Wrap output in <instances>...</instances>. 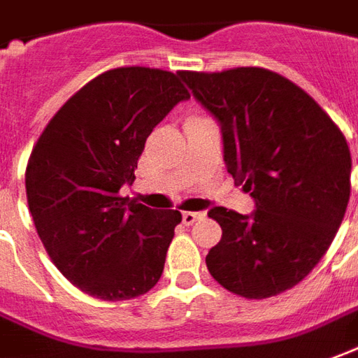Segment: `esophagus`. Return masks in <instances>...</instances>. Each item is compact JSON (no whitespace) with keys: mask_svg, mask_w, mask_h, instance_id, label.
I'll use <instances>...</instances> for the list:
<instances>
[{"mask_svg":"<svg viewBox=\"0 0 358 358\" xmlns=\"http://www.w3.org/2000/svg\"><path fill=\"white\" fill-rule=\"evenodd\" d=\"M203 218V212H183V224L187 226H193L194 222Z\"/></svg>","mask_w":358,"mask_h":358,"instance_id":"obj_1","label":"esophagus"}]
</instances>
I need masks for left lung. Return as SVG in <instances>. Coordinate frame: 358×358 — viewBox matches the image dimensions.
Returning a JSON list of instances; mask_svg holds the SVG:
<instances>
[{"mask_svg":"<svg viewBox=\"0 0 358 358\" xmlns=\"http://www.w3.org/2000/svg\"><path fill=\"white\" fill-rule=\"evenodd\" d=\"M218 120L228 173L255 201L251 214L214 206L222 240L206 267L226 290L268 298L320 263L343 222L351 152L306 91L263 68L179 71Z\"/></svg>","mask_w":358,"mask_h":358,"instance_id":"left-lung-1","label":"left lung"}]
</instances>
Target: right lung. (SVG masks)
Segmentation results:
<instances>
[{"mask_svg":"<svg viewBox=\"0 0 358 358\" xmlns=\"http://www.w3.org/2000/svg\"><path fill=\"white\" fill-rule=\"evenodd\" d=\"M191 97L179 73L117 68L91 80L52 117L29 157V210L52 263L90 296L117 302L155 287L179 210L118 191L169 110Z\"/></svg>","mask_w":358,"mask_h":358,"instance_id":"1","label":"right lung"}]
</instances>
